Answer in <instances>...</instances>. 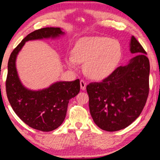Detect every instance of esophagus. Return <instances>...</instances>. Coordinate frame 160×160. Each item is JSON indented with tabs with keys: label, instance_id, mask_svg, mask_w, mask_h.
I'll return each instance as SVG.
<instances>
[{
	"label": "esophagus",
	"instance_id": "obj_1",
	"mask_svg": "<svg viewBox=\"0 0 160 160\" xmlns=\"http://www.w3.org/2000/svg\"><path fill=\"white\" fill-rule=\"evenodd\" d=\"M86 87H87V83L83 80H80V88L82 90H85Z\"/></svg>",
	"mask_w": 160,
	"mask_h": 160
}]
</instances>
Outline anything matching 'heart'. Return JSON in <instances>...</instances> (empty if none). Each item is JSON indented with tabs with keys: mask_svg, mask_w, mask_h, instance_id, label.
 Masks as SVG:
<instances>
[{
	"mask_svg": "<svg viewBox=\"0 0 160 160\" xmlns=\"http://www.w3.org/2000/svg\"><path fill=\"white\" fill-rule=\"evenodd\" d=\"M122 57L118 41L107 37L92 36L79 39L73 52L68 54L66 62L70 68L83 64V72L89 78L100 80L113 73Z\"/></svg>",
	"mask_w": 160,
	"mask_h": 160,
	"instance_id": "heart-1",
	"label": "heart"
}]
</instances>
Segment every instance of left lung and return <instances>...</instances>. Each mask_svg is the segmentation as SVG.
<instances>
[{
	"label": "left lung",
	"instance_id": "8db88e82",
	"mask_svg": "<svg viewBox=\"0 0 160 160\" xmlns=\"http://www.w3.org/2000/svg\"><path fill=\"white\" fill-rule=\"evenodd\" d=\"M130 51L137 54L101 83L87 87L91 116L99 128L117 131L134 122L143 111L149 94L150 62L134 36Z\"/></svg>",
	"mask_w": 160,
	"mask_h": 160
}]
</instances>
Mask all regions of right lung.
Listing matches in <instances>:
<instances>
[{
  "label": "right lung",
  "instance_id": "add662e5",
  "mask_svg": "<svg viewBox=\"0 0 160 160\" xmlns=\"http://www.w3.org/2000/svg\"><path fill=\"white\" fill-rule=\"evenodd\" d=\"M63 35L64 32L58 27L42 28L32 32L17 45L8 61L6 91L10 106L22 122L38 131H52L61 125L66 117L69 100L80 92V80L58 81L48 88L32 90L21 83L16 60L26 42L57 38Z\"/></svg>",
  "mask_w": 160,
  "mask_h": 160
}]
</instances>
